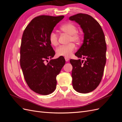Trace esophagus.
Returning a JSON list of instances; mask_svg holds the SVG:
<instances>
[{
	"instance_id": "obj_1",
	"label": "esophagus",
	"mask_w": 122,
	"mask_h": 122,
	"mask_svg": "<svg viewBox=\"0 0 122 122\" xmlns=\"http://www.w3.org/2000/svg\"><path fill=\"white\" fill-rule=\"evenodd\" d=\"M65 59L66 61H68L69 60V58L67 57H65Z\"/></svg>"
}]
</instances>
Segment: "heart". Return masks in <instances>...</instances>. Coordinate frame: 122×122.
Here are the masks:
<instances>
[{"label":"heart","mask_w":122,"mask_h":122,"mask_svg":"<svg viewBox=\"0 0 122 122\" xmlns=\"http://www.w3.org/2000/svg\"><path fill=\"white\" fill-rule=\"evenodd\" d=\"M60 30L65 34L69 35V43L73 42L80 44L82 42V36L78 31V28L73 23L68 22L61 25ZM49 40L50 44L53 46L58 44V36L53 31L51 32L49 35ZM75 49V45L73 43H70L68 45H61L56 49V54L58 56L69 57L72 55Z\"/></svg>","instance_id":"b5f03b06"}]
</instances>
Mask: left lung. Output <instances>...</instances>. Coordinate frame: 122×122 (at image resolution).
<instances>
[{
	"label": "left lung",
	"mask_w": 122,
	"mask_h": 122,
	"mask_svg": "<svg viewBox=\"0 0 122 122\" xmlns=\"http://www.w3.org/2000/svg\"><path fill=\"white\" fill-rule=\"evenodd\" d=\"M69 19L78 23L84 33L83 43L75 55L80 59H71L72 86L76 91L88 93L97 87L102 80L106 64V44L100 25L89 15L79 13ZM85 58L86 61L81 60Z\"/></svg>",
	"instance_id": "obj_1"
}]
</instances>
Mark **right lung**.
<instances>
[{
	"mask_svg": "<svg viewBox=\"0 0 122 122\" xmlns=\"http://www.w3.org/2000/svg\"><path fill=\"white\" fill-rule=\"evenodd\" d=\"M64 17L37 16L30 21L23 33L20 66L29 87L40 95H47L55 91L56 76L65 64L64 56L51 60L55 53L49 40L50 33Z\"/></svg>",
	"mask_w": 122,
	"mask_h": 122,
	"instance_id": "obj_1",
	"label": "right lung"
}]
</instances>
